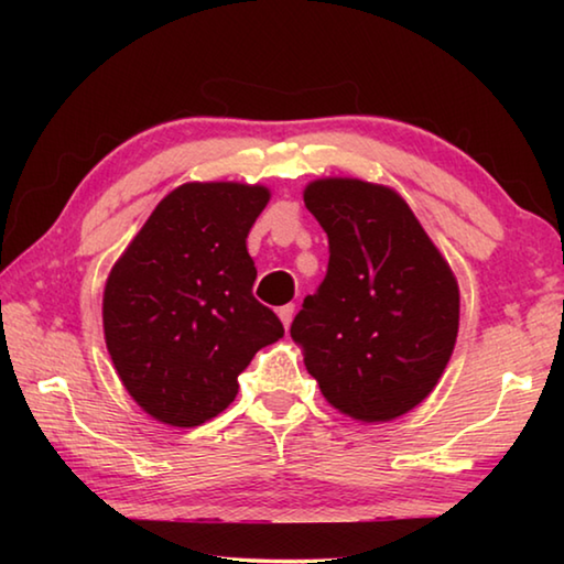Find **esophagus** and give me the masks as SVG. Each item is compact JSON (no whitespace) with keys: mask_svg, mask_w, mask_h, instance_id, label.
<instances>
[{"mask_svg":"<svg viewBox=\"0 0 564 564\" xmlns=\"http://www.w3.org/2000/svg\"><path fill=\"white\" fill-rule=\"evenodd\" d=\"M293 313H295V305H293V303H289V305H281V308H279V318H281V323H283V328H285V330L291 328Z\"/></svg>","mask_w":564,"mask_h":564,"instance_id":"34e87169","label":"esophagus"}]
</instances>
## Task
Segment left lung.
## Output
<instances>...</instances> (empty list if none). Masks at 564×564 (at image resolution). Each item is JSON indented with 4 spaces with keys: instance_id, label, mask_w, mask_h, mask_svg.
<instances>
[{
    "instance_id": "8db88e82",
    "label": "left lung",
    "mask_w": 564,
    "mask_h": 564,
    "mask_svg": "<svg viewBox=\"0 0 564 564\" xmlns=\"http://www.w3.org/2000/svg\"><path fill=\"white\" fill-rule=\"evenodd\" d=\"M328 234V273L291 338L338 413L388 423L433 393L453 356L460 289L395 188L328 176L303 188Z\"/></svg>"
}]
</instances>
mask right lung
I'll return each instance as SVG.
<instances>
[{"instance_id": "right-lung-1", "label": "right lung", "mask_w": 564, "mask_h": 564, "mask_svg": "<svg viewBox=\"0 0 564 564\" xmlns=\"http://www.w3.org/2000/svg\"><path fill=\"white\" fill-rule=\"evenodd\" d=\"M271 198L261 184L188 181L161 198L104 285V338L137 405L196 427L234 403L238 373L283 338L253 299L246 238Z\"/></svg>"}]
</instances>
